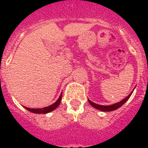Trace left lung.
<instances>
[{
  "label": "left lung",
  "mask_w": 148,
  "mask_h": 148,
  "mask_svg": "<svg viewBox=\"0 0 148 148\" xmlns=\"http://www.w3.org/2000/svg\"><path fill=\"white\" fill-rule=\"evenodd\" d=\"M134 90L130 93V95H129L127 97H126L124 99H123L122 101H121L120 102H118V103H114V104H111V105H109V106L100 105V104H97V103H94V102H92V101H90V100H89V99H88V102L90 103V105L92 106V107H94L95 108H96V109H97V110H101V111H112V110H117V108H121V106L123 105V104H124V103H125V102H126L129 98H130L131 95H132V93H133Z\"/></svg>",
  "instance_id": "left-lung-1"
}]
</instances>
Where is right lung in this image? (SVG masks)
Listing matches in <instances>:
<instances>
[{"label": "right lung", "mask_w": 148, "mask_h": 148, "mask_svg": "<svg viewBox=\"0 0 148 148\" xmlns=\"http://www.w3.org/2000/svg\"><path fill=\"white\" fill-rule=\"evenodd\" d=\"M60 101H61V95H60V97L57 100L56 102H54L53 104H51L48 107H45V108H26V107H24V108L27 110L32 113H34V114H47V113H50L51 111H52V110L58 108L59 104H60Z\"/></svg>", "instance_id": "right-lung-1"}]
</instances>
